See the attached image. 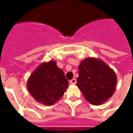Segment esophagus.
Returning a JSON list of instances; mask_svg holds the SVG:
<instances>
[{
	"label": "esophagus",
	"instance_id": "esophagus-1",
	"mask_svg": "<svg viewBox=\"0 0 133 133\" xmlns=\"http://www.w3.org/2000/svg\"><path fill=\"white\" fill-rule=\"evenodd\" d=\"M76 82H77V81H76V79H75V78H73V79L70 81V83L71 84H75L76 83Z\"/></svg>",
	"mask_w": 133,
	"mask_h": 133
}]
</instances>
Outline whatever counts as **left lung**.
Instances as JSON below:
<instances>
[{
    "mask_svg": "<svg viewBox=\"0 0 133 133\" xmlns=\"http://www.w3.org/2000/svg\"><path fill=\"white\" fill-rule=\"evenodd\" d=\"M78 68L79 77L76 85L91 104L101 105L114 93L117 77L104 62L95 58H86Z\"/></svg>",
    "mask_w": 133,
    "mask_h": 133,
    "instance_id": "8db88e82",
    "label": "left lung"
}]
</instances>
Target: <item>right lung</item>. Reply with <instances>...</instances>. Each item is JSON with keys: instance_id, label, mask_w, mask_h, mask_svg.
Instances as JSON below:
<instances>
[{"instance_id": "add662e5", "label": "right lung", "mask_w": 133, "mask_h": 133, "mask_svg": "<svg viewBox=\"0 0 133 133\" xmlns=\"http://www.w3.org/2000/svg\"><path fill=\"white\" fill-rule=\"evenodd\" d=\"M68 87V81L55 61L43 63L32 73L28 81V90L34 99L50 105L60 100Z\"/></svg>"}]
</instances>
